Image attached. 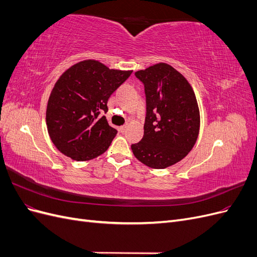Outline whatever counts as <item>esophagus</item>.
Masks as SVG:
<instances>
[{"label":"esophagus","instance_id":"obj_1","mask_svg":"<svg viewBox=\"0 0 257 257\" xmlns=\"http://www.w3.org/2000/svg\"><path fill=\"white\" fill-rule=\"evenodd\" d=\"M126 128H127V125H122L119 127V131L121 132V133H123V132L126 131Z\"/></svg>","mask_w":257,"mask_h":257}]
</instances>
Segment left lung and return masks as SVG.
I'll use <instances>...</instances> for the list:
<instances>
[{
    "label": "left lung",
    "mask_w": 257,
    "mask_h": 257,
    "mask_svg": "<svg viewBox=\"0 0 257 257\" xmlns=\"http://www.w3.org/2000/svg\"><path fill=\"white\" fill-rule=\"evenodd\" d=\"M135 75L145 84L147 115L144 137L132 145V151L148 167H169L184 159L197 141L200 114L195 93L181 73L163 62Z\"/></svg>",
    "instance_id": "1"
}]
</instances>
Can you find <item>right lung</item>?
Returning <instances> with one entry per match:
<instances>
[{
	"label": "right lung",
	"mask_w": 257,
	"mask_h": 257,
	"mask_svg": "<svg viewBox=\"0 0 257 257\" xmlns=\"http://www.w3.org/2000/svg\"><path fill=\"white\" fill-rule=\"evenodd\" d=\"M132 72L89 59L72 65L59 77L48 99L46 123L60 152L79 162L106 152L116 130L100 112H107L108 98Z\"/></svg>",
	"instance_id": "1"
}]
</instances>
